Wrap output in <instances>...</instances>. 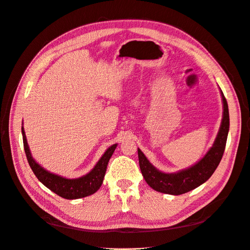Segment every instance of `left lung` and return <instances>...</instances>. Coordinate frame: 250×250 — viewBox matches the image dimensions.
<instances>
[{
    "label": "left lung",
    "mask_w": 250,
    "mask_h": 250,
    "mask_svg": "<svg viewBox=\"0 0 250 250\" xmlns=\"http://www.w3.org/2000/svg\"><path fill=\"white\" fill-rule=\"evenodd\" d=\"M221 97L223 101V118L214 145L208 151V153L192 167L176 173H164L153 167L142 151L138 149L141 172L146 183L153 190L170 195H181L194 190L213 175L223 156L229 130V105L222 90Z\"/></svg>",
    "instance_id": "obj_1"
}]
</instances>
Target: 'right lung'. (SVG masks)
Wrapping results in <instances>:
<instances>
[{
	"mask_svg": "<svg viewBox=\"0 0 250 250\" xmlns=\"http://www.w3.org/2000/svg\"><path fill=\"white\" fill-rule=\"evenodd\" d=\"M21 134L27 160L33 173L35 174V176L39 178V180L43 186H46L48 188H50L52 192H54L55 194L60 196V197L65 199L83 198L96 193L99 190V188L103 183L105 172H106L107 164L110 160L111 155L113 154V151L117 148V144L110 146L106 151H105V153L102 155L99 162L96 164L94 169L89 173H87L86 175L79 178L69 179L44 170L41 165L37 164L33 160L31 153H30L26 134L22 127Z\"/></svg>",
	"mask_w": 250,
	"mask_h": 250,
	"instance_id": "add662e5",
	"label": "right lung"
}]
</instances>
